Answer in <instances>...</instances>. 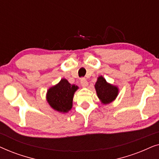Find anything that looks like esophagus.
I'll return each mask as SVG.
<instances>
[{"instance_id":"obj_1","label":"esophagus","mask_w":159,"mask_h":159,"mask_svg":"<svg viewBox=\"0 0 159 159\" xmlns=\"http://www.w3.org/2000/svg\"><path fill=\"white\" fill-rule=\"evenodd\" d=\"M80 84H81L82 87H87L88 84V82L85 78H81V80H80Z\"/></svg>"}]
</instances>
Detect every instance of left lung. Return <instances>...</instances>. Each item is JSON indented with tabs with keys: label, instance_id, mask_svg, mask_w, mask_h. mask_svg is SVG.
<instances>
[{
	"label": "left lung",
	"instance_id": "1",
	"mask_svg": "<svg viewBox=\"0 0 159 159\" xmlns=\"http://www.w3.org/2000/svg\"><path fill=\"white\" fill-rule=\"evenodd\" d=\"M95 88L98 97L103 104L111 103L116 99L119 93L118 88L108 83L102 76H100L98 78L96 83L95 84Z\"/></svg>",
	"mask_w": 159,
	"mask_h": 159
}]
</instances>
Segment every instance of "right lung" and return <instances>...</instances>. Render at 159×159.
<instances>
[{"label": "right lung", "instance_id": "obj_1", "mask_svg": "<svg viewBox=\"0 0 159 159\" xmlns=\"http://www.w3.org/2000/svg\"><path fill=\"white\" fill-rule=\"evenodd\" d=\"M77 89V85L71 84L66 79H61L57 84L48 90V103L58 112H68L72 108L74 94Z\"/></svg>", "mask_w": 159, "mask_h": 159}]
</instances>
